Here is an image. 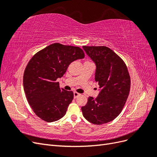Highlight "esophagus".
Segmentation results:
<instances>
[{"mask_svg": "<svg viewBox=\"0 0 157 157\" xmlns=\"http://www.w3.org/2000/svg\"><path fill=\"white\" fill-rule=\"evenodd\" d=\"M73 94H74V98H77L78 96H79L80 95L79 93H78V92H74Z\"/></svg>", "mask_w": 157, "mask_h": 157, "instance_id": "34e87169", "label": "esophagus"}]
</instances>
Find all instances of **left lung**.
Masks as SVG:
<instances>
[{
    "instance_id": "left-lung-1",
    "label": "left lung",
    "mask_w": 157,
    "mask_h": 157,
    "mask_svg": "<svg viewBox=\"0 0 157 157\" xmlns=\"http://www.w3.org/2000/svg\"><path fill=\"white\" fill-rule=\"evenodd\" d=\"M96 64L95 80L99 92L96 98L89 97L81 107L86 119L100 125L113 121L122 111L130 89V77L125 63L107 46H82Z\"/></svg>"
}]
</instances>
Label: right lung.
<instances>
[{
    "mask_svg": "<svg viewBox=\"0 0 157 157\" xmlns=\"http://www.w3.org/2000/svg\"><path fill=\"white\" fill-rule=\"evenodd\" d=\"M84 58L77 46L52 44L38 52L28 63L23 74V88L33 111L51 122L64 117L73 99V92L59 88L62 77L73 61Z\"/></svg>",
    "mask_w": 157,
    "mask_h": 157,
    "instance_id": "1",
    "label": "right lung"
}]
</instances>
